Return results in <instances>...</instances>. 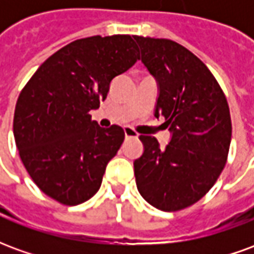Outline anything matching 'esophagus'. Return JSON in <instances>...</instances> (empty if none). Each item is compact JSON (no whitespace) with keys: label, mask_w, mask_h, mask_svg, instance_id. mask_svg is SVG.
<instances>
[{"label":"esophagus","mask_w":254,"mask_h":254,"mask_svg":"<svg viewBox=\"0 0 254 254\" xmlns=\"http://www.w3.org/2000/svg\"><path fill=\"white\" fill-rule=\"evenodd\" d=\"M124 133H125V137H137L138 134L137 132L134 130V129H132L130 127H124Z\"/></svg>","instance_id":"obj_1"}]
</instances>
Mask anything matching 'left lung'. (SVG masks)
Listing matches in <instances>:
<instances>
[{
    "instance_id": "8db88e82",
    "label": "left lung",
    "mask_w": 254,
    "mask_h": 254,
    "mask_svg": "<svg viewBox=\"0 0 254 254\" xmlns=\"http://www.w3.org/2000/svg\"><path fill=\"white\" fill-rule=\"evenodd\" d=\"M134 39L158 84L155 117H165L171 133L165 148L152 136H140L136 185L155 208L180 211L198 201L223 170L231 141L229 105L212 73L188 49L169 39Z\"/></svg>"
}]
</instances>
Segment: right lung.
Listing matches in <instances>:
<instances>
[{
    "mask_svg": "<svg viewBox=\"0 0 254 254\" xmlns=\"http://www.w3.org/2000/svg\"><path fill=\"white\" fill-rule=\"evenodd\" d=\"M130 35L89 36L69 43L38 67L20 92L13 134L28 174L45 194L65 205L99 190L106 166L125 133L91 120L113 78L137 61Z\"/></svg>",
    "mask_w": 254,
    "mask_h": 254,
    "instance_id": "add662e5",
    "label": "right lung"
}]
</instances>
